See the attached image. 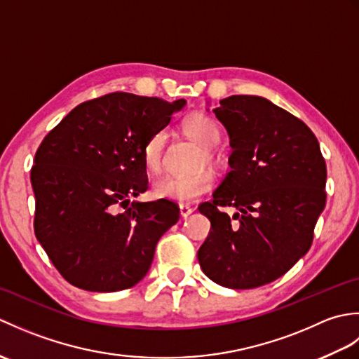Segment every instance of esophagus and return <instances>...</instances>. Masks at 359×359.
<instances>
[{"mask_svg": "<svg viewBox=\"0 0 359 359\" xmlns=\"http://www.w3.org/2000/svg\"><path fill=\"white\" fill-rule=\"evenodd\" d=\"M179 210H180V216L184 219H187L194 211L191 207H189V205H184V203L179 205Z\"/></svg>", "mask_w": 359, "mask_h": 359, "instance_id": "34e87169", "label": "esophagus"}]
</instances>
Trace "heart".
<instances>
[{"label": "heart", "mask_w": 359, "mask_h": 359, "mask_svg": "<svg viewBox=\"0 0 359 359\" xmlns=\"http://www.w3.org/2000/svg\"><path fill=\"white\" fill-rule=\"evenodd\" d=\"M184 133L189 139L199 143L202 154L197 162V168L205 165L216 168L220 165V156L212 147H216L220 139L219 125L210 116L205 114H191L184 121ZM166 135L163 131L152 134L144 143L142 149V158L147 170L152 174H157L163 166V151H165ZM215 187V174L208 168L196 171L189 175H166L158 179L152 187V194L157 199L171 201L177 203H191L202 196L208 194Z\"/></svg>", "instance_id": "heart-1"}]
</instances>
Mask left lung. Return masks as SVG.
Listing matches in <instances>:
<instances>
[{
	"label": "left lung",
	"instance_id": "left-lung-1",
	"mask_svg": "<svg viewBox=\"0 0 359 359\" xmlns=\"http://www.w3.org/2000/svg\"><path fill=\"white\" fill-rule=\"evenodd\" d=\"M212 112L230 135L231 171L199 207L211 230L197 259L216 284L256 288L310 250L325 207V160L310 128L264 97L231 95ZM222 206L238 211L230 218Z\"/></svg>",
	"mask_w": 359,
	"mask_h": 359
}]
</instances>
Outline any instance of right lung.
<instances>
[{
  "instance_id": "obj_1",
  "label": "right lung",
  "mask_w": 359,
  "mask_h": 359,
  "mask_svg": "<svg viewBox=\"0 0 359 359\" xmlns=\"http://www.w3.org/2000/svg\"><path fill=\"white\" fill-rule=\"evenodd\" d=\"M185 104L112 93L79 104L44 137L30 171L34 230L69 284L108 293L147 276L179 208L129 197L148 189L144 143Z\"/></svg>"
}]
</instances>
